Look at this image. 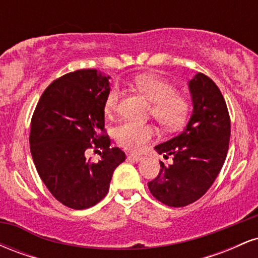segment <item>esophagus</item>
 I'll use <instances>...</instances> for the list:
<instances>
[{
  "mask_svg": "<svg viewBox=\"0 0 258 258\" xmlns=\"http://www.w3.org/2000/svg\"><path fill=\"white\" fill-rule=\"evenodd\" d=\"M127 158L133 160V161H135V162H139V161H142V160H143V158H142V156L135 155V154H128V155H127Z\"/></svg>",
  "mask_w": 258,
  "mask_h": 258,
  "instance_id": "esophagus-1",
  "label": "esophagus"
}]
</instances>
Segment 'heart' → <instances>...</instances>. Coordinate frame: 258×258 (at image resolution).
Returning a JSON list of instances; mask_svg holds the SVG:
<instances>
[{"label": "heart", "mask_w": 258, "mask_h": 258, "mask_svg": "<svg viewBox=\"0 0 258 258\" xmlns=\"http://www.w3.org/2000/svg\"><path fill=\"white\" fill-rule=\"evenodd\" d=\"M133 85L146 98L152 102L150 115L167 131L180 128L188 116L189 100L183 94L174 92L170 82L149 74L136 76ZM120 88L112 86L104 99V114L112 116L117 110L120 100ZM155 136L152 125L138 122H125L115 130V139L119 146L131 152H141Z\"/></svg>", "instance_id": "obj_1"}]
</instances>
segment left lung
I'll list each match as a JSON object with an SVG mask.
<instances>
[{"label":"left lung","mask_w":258,"mask_h":258,"mask_svg":"<svg viewBox=\"0 0 258 258\" xmlns=\"http://www.w3.org/2000/svg\"><path fill=\"white\" fill-rule=\"evenodd\" d=\"M193 111L185 128L154 149L170 165L160 162V173L148 183L150 193L171 207H183L209 190L226 160L230 119L220 88L198 73L188 82Z\"/></svg>","instance_id":"8db88e82"}]
</instances>
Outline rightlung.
Segmentation results:
<instances>
[{"mask_svg": "<svg viewBox=\"0 0 258 258\" xmlns=\"http://www.w3.org/2000/svg\"><path fill=\"white\" fill-rule=\"evenodd\" d=\"M110 76L85 69L53 81L38 100L31 119L30 150L44 185L63 205L74 210L94 206L108 194L114 170L125 161L104 135V99ZM103 149L98 163L84 152Z\"/></svg>", "mask_w": 258, "mask_h": 258, "instance_id": "obj_1", "label": "right lung"}]
</instances>
